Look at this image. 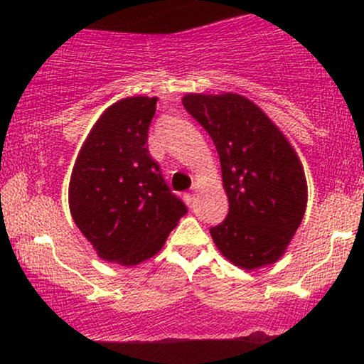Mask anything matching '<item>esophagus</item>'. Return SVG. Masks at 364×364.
<instances>
[{
	"instance_id": "esophagus-1",
	"label": "esophagus",
	"mask_w": 364,
	"mask_h": 364,
	"mask_svg": "<svg viewBox=\"0 0 364 364\" xmlns=\"http://www.w3.org/2000/svg\"><path fill=\"white\" fill-rule=\"evenodd\" d=\"M183 198H185V202H186V205L188 207H195V193H185V196H183Z\"/></svg>"
}]
</instances>
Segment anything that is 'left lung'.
Instances as JSON below:
<instances>
[{"mask_svg":"<svg viewBox=\"0 0 364 364\" xmlns=\"http://www.w3.org/2000/svg\"><path fill=\"white\" fill-rule=\"evenodd\" d=\"M183 106L207 129L220 159L229 212L210 228L220 255L245 270L275 263L306 210L308 185L298 154L245 95L186 94Z\"/></svg>","mask_w":364,"mask_h":364,"instance_id":"obj_1","label":"left lung"}]
</instances>
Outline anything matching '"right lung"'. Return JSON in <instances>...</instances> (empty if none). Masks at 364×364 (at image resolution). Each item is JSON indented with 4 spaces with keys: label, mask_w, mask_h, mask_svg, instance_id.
I'll list each match as a JSON object with an SVG mask.
<instances>
[{
    "label": "right lung",
    "mask_w": 364,
    "mask_h": 364,
    "mask_svg": "<svg viewBox=\"0 0 364 364\" xmlns=\"http://www.w3.org/2000/svg\"><path fill=\"white\" fill-rule=\"evenodd\" d=\"M157 97L107 107L83 141L68 186L70 212L102 260L139 265L161 252L186 207L147 147Z\"/></svg>",
    "instance_id": "right-lung-1"
}]
</instances>
